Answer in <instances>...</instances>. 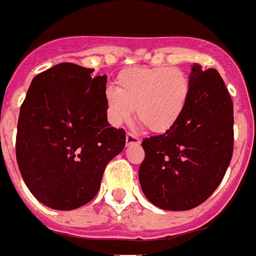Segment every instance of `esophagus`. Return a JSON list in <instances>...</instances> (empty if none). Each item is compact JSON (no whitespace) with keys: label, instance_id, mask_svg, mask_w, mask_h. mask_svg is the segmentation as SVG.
<instances>
[{"label":"esophagus","instance_id":"1","mask_svg":"<svg viewBox=\"0 0 256 256\" xmlns=\"http://www.w3.org/2000/svg\"><path fill=\"white\" fill-rule=\"evenodd\" d=\"M126 145L130 146V145H138V144L141 142V140L136 136V134H133V133L128 132L126 136Z\"/></svg>","mask_w":256,"mask_h":256}]
</instances>
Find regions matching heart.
<instances>
[{"label": "heart", "mask_w": 256, "mask_h": 256, "mask_svg": "<svg viewBox=\"0 0 256 256\" xmlns=\"http://www.w3.org/2000/svg\"><path fill=\"white\" fill-rule=\"evenodd\" d=\"M118 88H107L104 100L114 126L126 123L136 108L137 119L148 130L162 133L180 119L190 95V80L175 66L130 68L116 78Z\"/></svg>", "instance_id": "1"}]
</instances>
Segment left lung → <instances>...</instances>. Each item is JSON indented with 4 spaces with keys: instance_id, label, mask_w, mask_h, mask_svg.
Here are the masks:
<instances>
[{
    "instance_id": "8db88e82",
    "label": "left lung",
    "mask_w": 256,
    "mask_h": 256,
    "mask_svg": "<svg viewBox=\"0 0 256 256\" xmlns=\"http://www.w3.org/2000/svg\"><path fill=\"white\" fill-rule=\"evenodd\" d=\"M233 102L216 69L194 64L180 119L160 136L142 140L138 170L142 192L166 210H188L212 195L232 161Z\"/></svg>"
}]
</instances>
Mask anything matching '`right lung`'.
I'll list each match as a JSON object with an SVG mask.
<instances>
[{
    "mask_svg": "<svg viewBox=\"0 0 256 256\" xmlns=\"http://www.w3.org/2000/svg\"><path fill=\"white\" fill-rule=\"evenodd\" d=\"M61 62L34 77L20 106L16 154L22 178L44 206L72 210L98 194L126 130L107 122V76Z\"/></svg>",
    "mask_w": 256,
    "mask_h": 256,
    "instance_id": "1",
    "label": "right lung"
}]
</instances>
